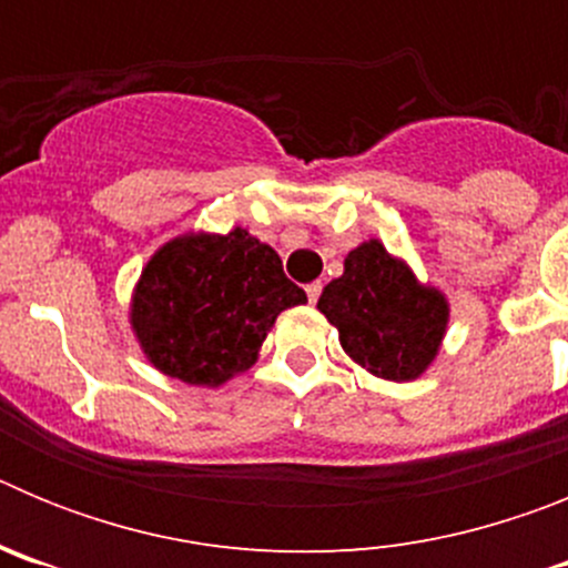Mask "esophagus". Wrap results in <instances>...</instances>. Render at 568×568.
I'll use <instances>...</instances> for the list:
<instances>
[{"label": "esophagus", "mask_w": 568, "mask_h": 568, "mask_svg": "<svg viewBox=\"0 0 568 568\" xmlns=\"http://www.w3.org/2000/svg\"><path fill=\"white\" fill-rule=\"evenodd\" d=\"M321 281H313V284H307V298H310V304H315V301H318V295H321Z\"/></svg>", "instance_id": "1"}]
</instances>
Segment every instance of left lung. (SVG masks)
Masks as SVG:
<instances>
[{
    "mask_svg": "<svg viewBox=\"0 0 568 568\" xmlns=\"http://www.w3.org/2000/svg\"><path fill=\"white\" fill-rule=\"evenodd\" d=\"M318 310L355 364L398 384L433 366L449 327L446 295L420 284L413 267L378 239L346 253L344 273L324 287Z\"/></svg>",
    "mask_w": 568,
    "mask_h": 568,
    "instance_id": "obj_1",
    "label": "left lung"
}]
</instances>
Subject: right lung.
<instances>
[{
    "mask_svg": "<svg viewBox=\"0 0 568 568\" xmlns=\"http://www.w3.org/2000/svg\"><path fill=\"white\" fill-rule=\"evenodd\" d=\"M304 301L270 244L244 227L199 230L150 255L130 298V327L162 375L222 386L247 373L275 318Z\"/></svg>",
    "mask_w": 568,
    "mask_h": 568,
    "instance_id": "obj_1",
    "label": "right lung"
}]
</instances>
